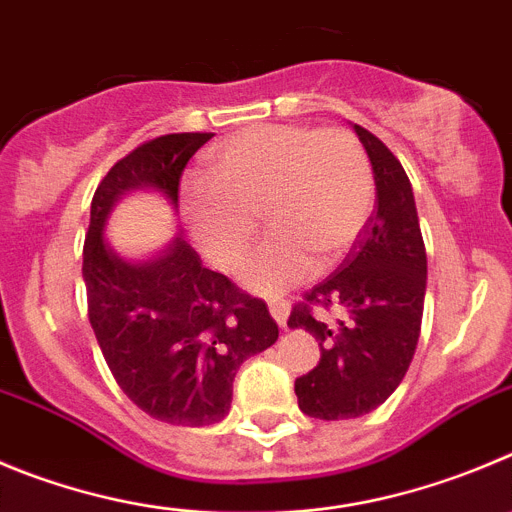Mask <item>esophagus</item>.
I'll use <instances>...</instances> for the list:
<instances>
[{"label": "esophagus", "mask_w": 512, "mask_h": 512, "mask_svg": "<svg viewBox=\"0 0 512 512\" xmlns=\"http://www.w3.org/2000/svg\"><path fill=\"white\" fill-rule=\"evenodd\" d=\"M267 308H270V315H272V318H275V321H278L280 328L288 326V313H290L288 300L270 298V300H267Z\"/></svg>", "instance_id": "1"}]
</instances>
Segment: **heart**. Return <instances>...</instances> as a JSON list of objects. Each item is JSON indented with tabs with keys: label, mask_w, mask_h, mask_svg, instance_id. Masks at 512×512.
Here are the masks:
<instances>
[{
	"label": "heart",
	"mask_w": 512,
	"mask_h": 512,
	"mask_svg": "<svg viewBox=\"0 0 512 512\" xmlns=\"http://www.w3.org/2000/svg\"><path fill=\"white\" fill-rule=\"evenodd\" d=\"M209 179L181 186L179 202L199 250L219 270H237L257 237V209L272 227L245 270L257 293L303 283L315 262L336 265L374 209V169L343 128L262 123L207 154Z\"/></svg>",
	"instance_id": "obj_1"
}]
</instances>
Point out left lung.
Segmentation results:
<instances>
[{
	"instance_id": "left-lung-1",
	"label": "left lung",
	"mask_w": 512,
	"mask_h": 512,
	"mask_svg": "<svg viewBox=\"0 0 512 512\" xmlns=\"http://www.w3.org/2000/svg\"><path fill=\"white\" fill-rule=\"evenodd\" d=\"M369 154L376 181V209L336 272L305 293L288 318L310 333L321 361L295 379L300 412L315 419L364 417L401 384L422 331L427 252L409 176L389 148L353 123ZM336 307L328 322L312 305Z\"/></svg>"
}]
</instances>
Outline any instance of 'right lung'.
Segmentation results:
<instances>
[{
	"label": "right lung",
	"mask_w": 512,
	"mask_h": 512,
	"mask_svg": "<svg viewBox=\"0 0 512 512\" xmlns=\"http://www.w3.org/2000/svg\"><path fill=\"white\" fill-rule=\"evenodd\" d=\"M212 133H169L123 156L90 202L83 247L88 318L123 394L148 417L181 427L222 422L247 358L278 341L260 298L207 270L181 237L131 262L105 242V222L128 191L154 189L179 207V179Z\"/></svg>",
	"instance_id": "add662e5"
}]
</instances>
